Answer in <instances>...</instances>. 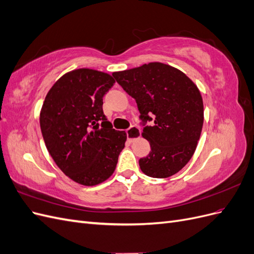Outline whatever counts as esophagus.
Masks as SVG:
<instances>
[{
    "label": "esophagus",
    "instance_id": "esophagus-1",
    "mask_svg": "<svg viewBox=\"0 0 254 254\" xmlns=\"http://www.w3.org/2000/svg\"><path fill=\"white\" fill-rule=\"evenodd\" d=\"M140 136H141V129L139 127L132 126L127 130V137L130 142L135 141L136 139H139Z\"/></svg>",
    "mask_w": 254,
    "mask_h": 254
}]
</instances>
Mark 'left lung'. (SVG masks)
I'll return each mask as SVG.
<instances>
[{
  "label": "left lung",
  "instance_id": "8db88e82",
  "mask_svg": "<svg viewBox=\"0 0 254 254\" xmlns=\"http://www.w3.org/2000/svg\"><path fill=\"white\" fill-rule=\"evenodd\" d=\"M122 88L133 97L150 144L141 158V171L152 178H167L181 171L193 157L203 125V102L196 84L176 67L150 63L114 72ZM154 118V124L145 123Z\"/></svg>",
  "mask_w": 254,
  "mask_h": 254
}]
</instances>
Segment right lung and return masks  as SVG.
I'll list each match as a JSON object with an SVG mask.
<instances>
[{
	"label": "right lung",
	"mask_w": 254,
	"mask_h": 254,
	"mask_svg": "<svg viewBox=\"0 0 254 254\" xmlns=\"http://www.w3.org/2000/svg\"><path fill=\"white\" fill-rule=\"evenodd\" d=\"M115 82L91 68L64 74L45 96L40 127L45 146L68 178L93 187L113 174L127 134L112 128L103 97Z\"/></svg>",
	"instance_id": "right-lung-1"
}]
</instances>
